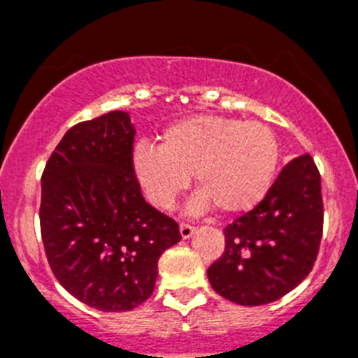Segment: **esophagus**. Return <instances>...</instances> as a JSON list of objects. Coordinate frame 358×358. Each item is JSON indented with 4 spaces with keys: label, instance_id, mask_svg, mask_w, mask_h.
Here are the masks:
<instances>
[{
    "label": "esophagus",
    "instance_id": "1",
    "mask_svg": "<svg viewBox=\"0 0 358 358\" xmlns=\"http://www.w3.org/2000/svg\"><path fill=\"white\" fill-rule=\"evenodd\" d=\"M179 231H181V236H182V238L186 240V238H189V236L194 235V233H195V227H194V226H189V224L182 222L181 226H179Z\"/></svg>",
    "mask_w": 358,
    "mask_h": 358
}]
</instances>
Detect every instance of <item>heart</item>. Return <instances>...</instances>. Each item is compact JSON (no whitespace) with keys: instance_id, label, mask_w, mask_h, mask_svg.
Instances as JSON below:
<instances>
[{"instance_id":"b5f03b06","label":"heart","mask_w":358,"mask_h":358,"mask_svg":"<svg viewBox=\"0 0 358 358\" xmlns=\"http://www.w3.org/2000/svg\"><path fill=\"white\" fill-rule=\"evenodd\" d=\"M280 166V143L267 125L215 115L173 122L159 147L138 145L132 169L154 206L170 210L194 172L199 192L189 199L192 215L218 206L222 213H245L273 188Z\"/></svg>"}]
</instances>
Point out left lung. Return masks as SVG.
Listing matches in <instances>:
<instances>
[{"instance_id":"1","label":"left lung","mask_w":358,"mask_h":358,"mask_svg":"<svg viewBox=\"0 0 358 358\" xmlns=\"http://www.w3.org/2000/svg\"><path fill=\"white\" fill-rule=\"evenodd\" d=\"M208 268L217 294L243 306L273 303L310 274L322 236L321 176L310 154L281 170L264 201L224 229Z\"/></svg>"}]
</instances>
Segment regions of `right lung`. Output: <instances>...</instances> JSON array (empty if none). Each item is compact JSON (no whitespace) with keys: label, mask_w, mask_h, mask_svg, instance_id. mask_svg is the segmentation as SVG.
Listing matches in <instances>:
<instances>
[{"label":"right lung","mask_w":358,"mask_h":358,"mask_svg":"<svg viewBox=\"0 0 358 358\" xmlns=\"http://www.w3.org/2000/svg\"><path fill=\"white\" fill-rule=\"evenodd\" d=\"M136 129L123 110L69 129L41 179V235L53 274L78 301L127 312L147 301L157 260L181 240L173 218L141 195Z\"/></svg>","instance_id":"right-lung-1"}]
</instances>
